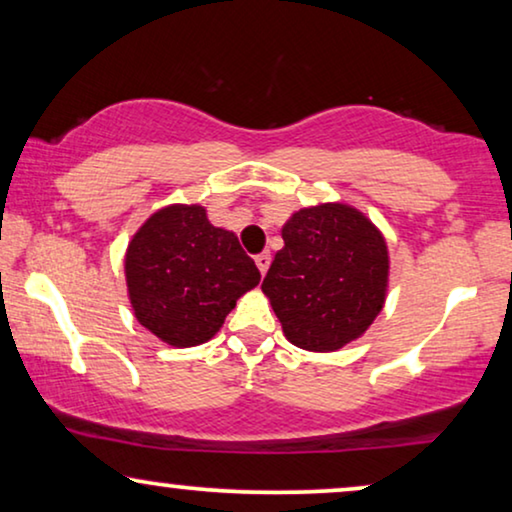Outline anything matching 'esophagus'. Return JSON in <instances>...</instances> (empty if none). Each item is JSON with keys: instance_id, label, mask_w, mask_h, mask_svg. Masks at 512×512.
I'll use <instances>...</instances> for the list:
<instances>
[{"instance_id": "34e87169", "label": "esophagus", "mask_w": 512, "mask_h": 512, "mask_svg": "<svg viewBox=\"0 0 512 512\" xmlns=\"http://www.w3.org/2000/svg\"><path fill=\"white\" fill-rule=\"evenodd\" d=\"M256 265H258V270H261V275H265V272H268V268H270V251H263V254H258Z\"/></svg>"}]
</instances>
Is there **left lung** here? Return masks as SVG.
<instances>
[{"instance_id": "left-lung-1", "label": "left lung", "mask_w": 512, "mask_h": 512, "mask_svg": "<svg viewBox=\"0 0 512 512\" xmlns=\"http://www.w3.org/2000/svg\"><path fill=\"white\" fill-rule=\"evenodd\" d=\"M263 293L289 342L310 352H335L368 331L384 305L387 242L354 207H305L282 228Z\"/></svg>"}]
</instances>
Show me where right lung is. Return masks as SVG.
I'll return each instance as SVG.
<instances>
[{"label": "right lung", "mask_w": 512, "mask_h": 512, "mask_svg": "<svg viewBox=\"0 0 512 512\" xmlns=\"http://www.w3.org/2000/svg\"><path fill=\"white\" fill-rule=\"evenodd\" d=\"M125 279L139 324L167 345L195 347L214 338L261 272L235 233L209 223L205 207L172 205L132 237Z\"/></svg>", "instance_id": "obj_1"}]
</instances>
